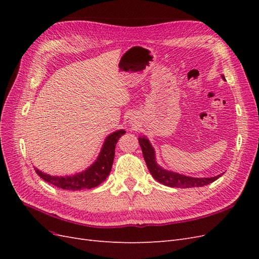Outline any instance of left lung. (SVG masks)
Instances as JSON below:
<instances>
[{
	"label": "left lung",
	"instance_id": "8db88e82",
	"mask_svg": "<svg viewBox=\"0 0 259 259\" xmlns=\"http://www.w3.org/2000/svg\"><path fill=\"white\" fill-rule=\"evenodd\" d=\"M223 80H226L225 76L222 75ZM138 143L142 148V151L144 154V159L146 161L147 167L150 171L152 177L158 180L159 183L173 187V188H193V187H203L209 185L215 180H217L223 174L217 175L215 177H190L186 176L179 173H175L168 169L163 168L160 166L155 159V150L152 147L150 140L146 136H140L138 138Z\"/></svg>",
	"mask_w": 259,
	"mask_h": 259
}]
</instances>
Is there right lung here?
<instances>
[{"instance_id":"right-lung-1","label":"right lung","mask_w":259,"mask_h":259,"mask_svg":"<svg viewBox=\"0 0 259 259\" xmlns=\"http://www.w3.org/2000/svg\"><path fill=\"white\" fill-rule=\"evenodd\" d=\"M124 130H117L111 134H109L101 150L93 164L80 171V173L66 175V176H56L46 174L44 171L34 167L36 174L40 176L46 183L52 184L55 187H58L60 189L65 190H82V189H92L99 186L101 183L105 182L106 178L110 174V170L113 164L115 145L119 138L125 134Z\"/></svg>"}]
</instances>
